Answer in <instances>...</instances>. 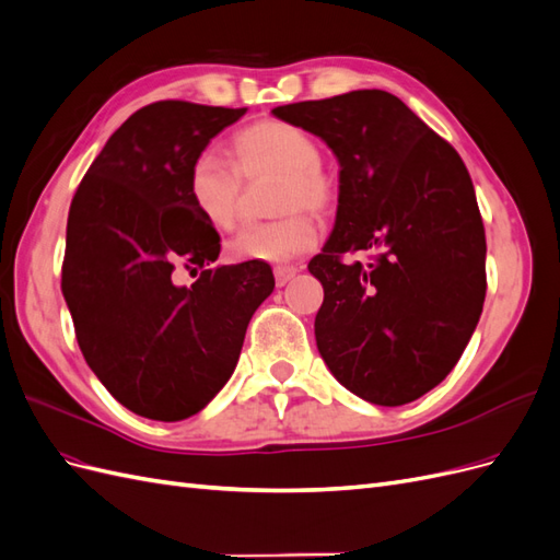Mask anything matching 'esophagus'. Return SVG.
<instances>
[{
    "label": "esophagus",
    "instance_id": "1",
    "mask_svg": "<svg viewBox=\"0 0 560 560\" xmlns=\"http://www.w3.org/2000/svg\"><path fill=\"white\" fill-rule=\"evenodd\" d=\"M296 273H299V268H294V266H276L273 268V276H276V284L278 287H284Z\"/></svg>",
    "mask_w": 560,
    "mask_h": 560
}]
</instances>
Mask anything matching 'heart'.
Returning <instances> with one entry per match:
<instances>
[{
  "label": "heart",
  "mask_w": 560,
  "mask_h": 560,
  "mask_svg": "<svg viewBox=\"0 0 560 560\" xmlns=\"http://www.w3.org/2000/svg\"><path fill=\"white\" fill-rule=\"evenodd\" d=\"M235 165L214 151H202L189 173V196L200 217L217 229H231L238 217L243 177L280 173L276 208L289 212L273 222L247 224L226 245L233 261L284 264L313 249L317 226L299 208L322 212L331 206L334 184L319 165V147L308 132L276 121H259L233 138Z\"/></svg>",
  "instance_id": "obj_1"
}]
</instances>
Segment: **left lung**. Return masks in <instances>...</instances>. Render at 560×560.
Instances as JSON below:
<instances>
[{"mask_svg":"<svg viewBox=\"0 0 560 560\" xmlns=\"http://www.w3.org/2000/svg\"><path fill=\"white\" fill-rule=\"evenodd\" d=\"M273 114L325 140L341 165L336 224L308 264L325 287L322 360L358 397L409 404L451 374L483 311L486 233L467 167L378 89ZM346 250L372 259L346 265Z\"/></svg>","mask_w":560,"mask_h":560,"instance_id":"1","label":"left lung"}]
</instances>
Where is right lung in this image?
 <instances>
[{
  "mask_svg": "<svg viewBox=\"0 0 560 560\" xmlns=\"http://www.w3.org/2000/svg\"><path fill=\"white\" fill-rule=\"evenodd\" d=\"M247 107L161 100L118 128L67 217L62 296L79 348L132 413L175 422L226 385L249 319L276 287L268 264L214 266L219 233L189 196V173ZM177 267H200L191 287Z\"/></svg>",
  "mask_w": 560,
  "mask_h": 560,
  "instance_id": "1",
  "label": "right lung"
}]
</instances>
